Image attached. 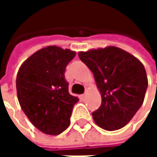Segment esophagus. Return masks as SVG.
<instances>
[{"label": "esophagus", "instance_id": "1", "mask_svg": "<svg viewBox=\"0 0 157 157\" xmlns=\"http://www.w3.org/2000/svg\"><path fill=\"white\" fill-rule=\"evenodd\" d=\"M85 96H86V94H82V95H81V97H82V98H84Z\"/></svg>", "mask_w": 157, "mask_h": 157}]
</instances>
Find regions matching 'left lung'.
Returning a JSON list of instances; mask_svg holds the SVG:
<instances>
[{
	"instance_id": "1",
	"label": "left lung",
	"mask_w": 157,
	"mask_h": 157,
	"mask_svg": "<svg viewBox=\"0 0 157 157\" xmlns=\"http://www.w3.org/2000/svg\"><path fill=\"white\" fill-rule=\"evenodd\" d=\"M78 55L94 74L102 96L101 106L93 113L95 124L107 131L124 127L144 103L148 80L143 63L115 46L79 52Z\"/></svg>"
}]
</instances>
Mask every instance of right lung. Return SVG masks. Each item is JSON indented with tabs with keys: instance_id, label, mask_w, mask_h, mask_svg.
I'll list each match as a JSON object with an SVG mask.
<instances>
[{
	"instance_id": "1",
	"label": "right lung",
	"mask_w": 157,
	"mask_h": 157,
	"mask_svg": "<svg viewBox=\"0 0 157 157\" xmlns=\"http://www.w3.org/2000/svg\"><path fill=\"white\" fill-rule=\"evenodd\" d=\"M75 52L55 45L43 48L21 65L16 77L21 108L41 132L57 136L70 125L74 105L79 101L68 91L64 78Z\"/></svg>"
}]
</instances>
